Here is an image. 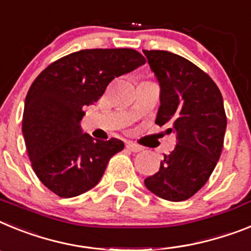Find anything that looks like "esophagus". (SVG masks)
I'll return each instance as SVG.
<instances>
[{
  "label": "esophagus",
  "instance_id": "esophagus-1",
  "mask_svg": "<svg viewBox=\"0 0 251 251\" xmlns=\"http://www.w3.org/2000/svg\"><path fill=\"white\" fill-rule=\"evenodd\" d=\"M126 148H127L128 150H131L132 152H139L143 150V148L139 147V145H136L135 143H127L126 144Z\"/></svg>",
  "mask_w": 251,
  "mask_h": 251
}]
</instances>
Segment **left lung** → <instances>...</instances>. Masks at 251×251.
Returning <instances> with one entry per match:
<instances>
[{"mask_svg": "<svg viewBox=\"0 0 251 251\" xmlns=\"http://www.w3.org/2000/svg\"><path fill=\"white\" fill-rule=\"evenodd\" d=\"M160 87L155 124L169 125L177 145L144 180L163 200L186 201L204 186L221 155L226 131L219 87L208 74L183 56L164 50H143Z\"/></svg>", "mask_w": 251, "mask_h": 251, "instance_id": "left-lung-1", "label": "left lung"}]
</instances>
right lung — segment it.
I'll return each instance as SVG.
<instances>
[{
    "label": "right lung",
    "mask_w": 251,
    "mask_h": 251,
    "mask_svg": "<svg viewBox=\"0 0 251 251\" xmlns=\"http://www.w3.org/2000/svg\"><path fill=\"white\" fill-rule=\"evenodd\" d=\"M145 64L134 49H86L65 55L39 74L26 95L23 135L34 172L63 198L79 196L101 180L119 139L83 132L84 106L100 100L111 80Z\"/></svg>",
    "instance_id": "add662e5"
}]
</instances>
